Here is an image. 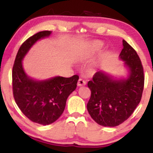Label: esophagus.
Returning a JSON list of instances; mask_svg holds the SVG:
<instances>
[{
  "label": "esophagus",
  "mask_w": 153,
  "mask_h": 153,
  "mask_svg": "<svg viewBox=\"0 0 153 153\" xmlns=\"http://www.w3.org/2000/svg\"><path fill=\"white\" fill-rule=\"evenodd\" d=\"M86 81H85V80L82 79V78H80V79L78 80V86H84V85H86Z\"/></svg>",
  "instance_id": "1"
}]
</instances>
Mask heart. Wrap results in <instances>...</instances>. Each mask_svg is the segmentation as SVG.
I'll list each match as a JSON object with an SVG mask.
<instances>
[{
	"label": "heart",
	"instance_id": "heart-1",
	"mask_svg": "<svg viewBox=\"0 0 153 153\" xmlns=\"http://www.w3.org/2000/svg\"><path fill=\"white\" fill-rule=\"evenodd\" d=\"M93 47L96 49H99L100 48L102 47V44L101 42H95L93 44Z\"/></svg>",
	"mask_w": 153,
	"mask_h": 153
}]
</instances>
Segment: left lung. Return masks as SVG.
<instances>
[{"instance_id":"left-lung-1","label":"left lung","mask_w":153,"mask_h":153,"mask_svg":"<svg viewBox=\"0 0 153 153\" xmlns=\"http://www.w3.org/2000/svg\"><path fill=\"white\" fill-rule=\"evenodd\" d=\"M123 46L120 58L129 69L128 78L114 80L98 71L87 84L91 90L87 110L101 126L112 127L122 124L133 113L142 97L144 75L141 59L124 40Z\"/></svg>"}]
</instances>
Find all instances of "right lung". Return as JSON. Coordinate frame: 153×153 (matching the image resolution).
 <instances>
[{"label":"right lung","instance_id":"1","mask_svg":"<svg viewBox=\"0 0 153 153\" xmlns=\"http://www.w3.org/2000/svg\"><path fill=\"white\" fill-rule=\"evenodd\" d=\"M51 32L42 31L26 40L18 49L12 68V91L17 105L30 121L42 125L55 122L62 115L67 98L76 89L79 78L75 75L37 81L24 72V57L38 40L49 36Z\"/></svg>","mask_w":153,"mask_h":153}]
</instances>
